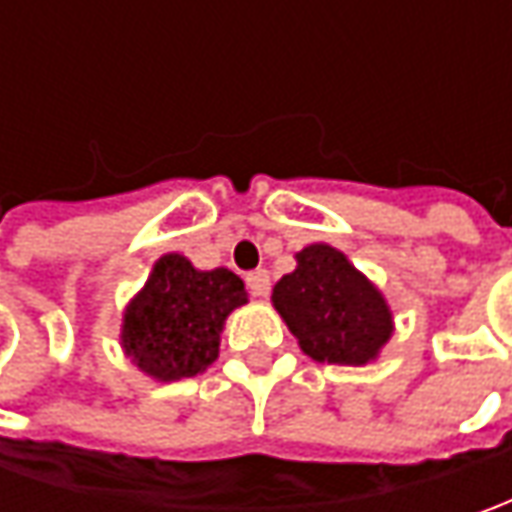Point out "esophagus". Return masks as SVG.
Returning a JSON list of instances; mask_svg holds the SVG:
<instances>
[{
    "label": "esophagus",
    "mask_w": 512,
    "mask_h": 512,
    "mask_svg": "<svg viewBox=\"0 0 512 512\" xmlns=\"http://www.w3.org/2000/svg\"><path fill=\"white\" fill-rule=\"evenodd\" d=\"M247 290H250L253 296L265 299L267 293H270V273H267V270H253V273H247Z\"/></svg>",
    "instance_id": "34e87169"
}]
</instances>
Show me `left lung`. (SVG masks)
Returning a JSON list of instances; mask_svg holds the SVG:
<instances>
[{"mask_svg": "<svg viewBox=\"0 0 512 512\" xmlns=\"http://www.w3.org/2000/svg\"><path fill=\"white\" fill-rule=\"evenodd\" d=\"M273 307L316 362L359 367L393 336V313L379 287L330 245L296 253V270L273 287Z\"/></svg>", "mask_w": 512, "mask_h": 512, "instance_id": "1", "label": "left lung"}]
</instances>
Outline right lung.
I'll list each match as a JSON object with an SVG mask.
<instances>
[{
    "instance_id": "obj_1",
    "label": "right lung",
    "mask_w": 512,
    "mask_h": 512,
    "mask_svg": "<svg viewBox=\"0 0 512 512\" xmlns=\"http://www.w3.org/2000/svg\"><path fill=\"white\" fill-rule=\"evenodd\" d=\"M247 305L245 282L227 267L196 270L179 253L162 256L122 319V347L156 382L190 379L219 356V333Z\"/></svg>"
}]
</instances>
